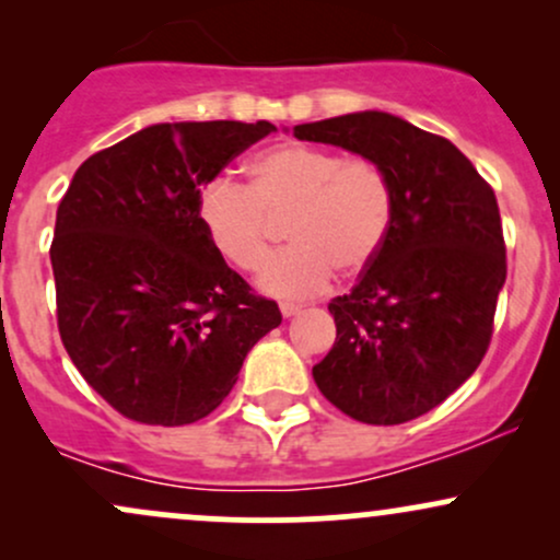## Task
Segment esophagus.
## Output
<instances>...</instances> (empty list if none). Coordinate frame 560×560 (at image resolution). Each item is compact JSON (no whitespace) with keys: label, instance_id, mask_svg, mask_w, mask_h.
I'll return each mask as SVG.
<instances>
[{"label":"esophagus","instance_id":"1","mask_svg":"<svg viewBox=\"0 0 560 560\" xmlns=\"http://www.w3.org/2000/svg\"><path fill=\"white\" fill-rule=\"evenodd\" d=\"M300 311H302V305H294V302H281V316H284V318L298 316Z\"/></svg>","mask_w":560,"mask_h":560}]
</instances>
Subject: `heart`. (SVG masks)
Masks as SVG:
<instances>
[{
	"mask_svg": "<svg viewBox=\"0 0 560 560\" xmlns=\"http://www.w3.org/2000/svg\"><path fill=\"white\" fill-rule=\"evenodd\" d=\"M247 173V186L210 178L199 189L197 218L223 260L255 271L271 253V218L289 215L292 247L258 279L273 298L324 292L334 268L363 271L387 240L395 197L387 171L374 160L316 144H276L249 160Z\"/></svg>",
	"mask_w": 560,
	"mask_h": 560,
	"instance_id": "obj_1",
	"label": "heart"
}]
</instances>
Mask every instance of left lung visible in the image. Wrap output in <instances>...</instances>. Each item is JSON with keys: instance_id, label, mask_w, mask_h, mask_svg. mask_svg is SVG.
I'll list each match as a JSON object with an SVG mask.
<instances>
[{"instance_id": "8db88e82", "label": "left lung", "mask_w": 560, "mask_h": 560, "mask_svg": "<svg viewBox=\"0 0 560 560\" xmlns=\"http://www.w3.org/2000/svg\"><path fill=\"white\" fill-rule=\"evenodd\" d=\"M300 141L374 160L392 182V226L329 313L337 342L313 378L350 419L395 427L429 413L477 371L505 284L498 199L453 141L365 110L294 126Z\"/></svg>"}]
</instances>
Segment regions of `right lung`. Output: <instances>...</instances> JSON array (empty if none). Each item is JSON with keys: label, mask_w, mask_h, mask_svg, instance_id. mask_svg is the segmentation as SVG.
Returning a JSON list of instances; mask_svg holds the SVG:
<instances>
[{"label": "right lung", "mask_w": 560, "mask_h": 560, "mask_svg": "<svg viewBox=\"0 0 560 560\" xmlns=\"http://www.w3.org/2000/svg\"><path fill=\"white\" fill-rule=\"evenodd\" d=\"M271 131L268 120L147 126L83 160L60 199L57 329L89 387L126 419H205L281 324L197 218L199 189Z\"/></svg>", "instance_id": "obj_1"}]
</instances>
